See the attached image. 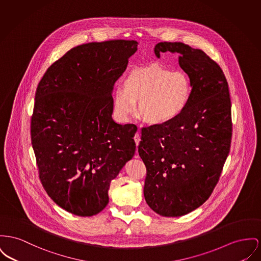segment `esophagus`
<instances>
[{"instance_id": "obj_1", "label": "esophagus", "mask_w": 261, "mask_h": 261, "mask_svg": "<svg viewBox=\"0 0 261 261\" xmlns=\"http://www.w3.org/2000/svg\"><path fill=\"white\" fill-rule=\"evenodd\" d=\"M134 140H135V143H136V146L138 147L139 143H140V141H141V136H140V133H136L135 134V136H134ZM136 153L138 154V152H136ZM138 156V155H137Z\"/></svg>"}]
</instances>
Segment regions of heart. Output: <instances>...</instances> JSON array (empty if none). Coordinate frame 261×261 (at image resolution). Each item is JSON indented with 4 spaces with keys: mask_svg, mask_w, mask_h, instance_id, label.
I'll return each instance as SVG.
<instances>
[{
    "mask_svg": "<svg viewBox=\"0 0 261 261\" xmlns=\"http://www.w3.org/2000/svg\"><path fill=\"white\" fill-rule=\"evenodd\" d=\"M191 94L192 82L185 72L151 64L133 69L124 77L123 89L114 93V114L126 121L138 102L139 116L144 122L167 125L182 115Z\"/></svg>",
    "mask_w": 261,
    "mask_h": 261,
    "instance_id": "obj_1",
    "label": "heart"
}]
</instances>
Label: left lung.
Here are the masks:
<instances>
[{
    "instance_id": "left-lung-1",
    "label": "left lung",
    "mask_w": 261,
    "mask_h": 261,
    "mask_svg": "<svg viewBox=\"0 0 261 261\" xmlns=\"http://www.w3.org/2000/svg\"><path fill=\"white\" fill-rule=\"evenodd\" d=\"M179 54L180 68L192 82L186 110L176 120L142 130L139 155L147 168L144 196L155 213L188 214L210 197L230 152L229 86L220 66L200 49L160 42L162 53Z\"/></svg>"
}]
</instances>
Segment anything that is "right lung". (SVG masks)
Here are the masks:
<instances>
[{"label":"right lung","instance_id":"right-lung-1","mask_svg":"<svg viewBox=\"0 0 261 261\" xmlns=\"http://www.w3.org/2000/svg\"><path fill=\"white\" fill-rule=\"evenodd\" d=\"M135 40L91 42L69 50L39 82L31 136L47 194L72 214L90 217L136 151L134 124L112 119V90L137 51Z\"/></svg>","mask_w":261,"mask_h":261}]
</instances>
